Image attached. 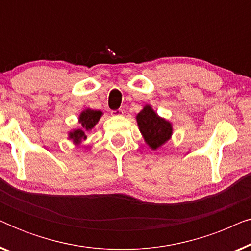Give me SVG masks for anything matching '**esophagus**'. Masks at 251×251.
<instances>
[{"instance_id": "esophagus-1", "label": "esophagus", "mask_w": 251, "mask_h": 251, "mask_svg": "<svg viewBox=\"0 0 251 251\" xmlns=\"http://www.w3.org/2000/svg\"><path fill=\"white\" fill-rule=\"evenodd\" d=\"M112 115H122L123 114V109L122 108H119L116 109V111H112Z\"/></svg>"}]
</instances>
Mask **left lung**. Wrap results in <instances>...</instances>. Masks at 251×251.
Instances as JSON below:
<instances>
[{
	"label": "left lung",
	"mask_w": 251,
	"mask_h": 251,
	"mask_svg": "<svg viewBox=\"0 0 251 251\" xmlns=\"http://www.w3.org/2000/svg\"><path fill=\"white\" fill-rule=\"evenodd\" d=\"M136 120L144 140L152 150L159 149L171 138L173 125L157 115L150 105L144 106Z\"/></svg>",
	"instance_id": "obj_1"
}]
</instances>
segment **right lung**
I'll return each mask as SVG.
<instances>
[{
	"instance_id": "1",
	"label": "right lung",
	"mask_w": 251,
	"mask_h": 251,
	"mask_svg": "<svg viewBox=\"0 0 251 251\" xmlns=\"http://www.w3.org/2000/svg\"><path fill=\"white\" fill-rule=\"evenodd\" d=\"M101 115L102 112L100 111H94V109L90 108L84 109V111L80 114V116H78V123L81 125L80 128L74 129L73 131H71L70 135H68V138L73 140L74 144L78 145L82 140L87 139L85 132L91 130L96 125H97Z\"/></svg>"
}]
</instances>
